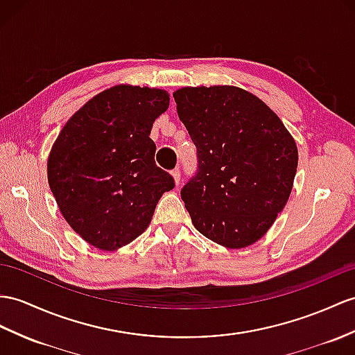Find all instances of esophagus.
<instances>
[{
	"label": "esophagus",
	"instance_id": "1",
	"mask_svg": "<svg viewBox=\"0 0 355 355\" xmlns=\"http://www.w3.org/2000/svg\"><path fill=\"white\" fill-rule=\"evenodd\" d=\"M171 175H173V178H175V182H176V185H179V184H180V180H182V178H180V170H179V168L171 170Z\"/></svg>",
	"mask_w": 355,
	"mask_h": 355
}]
</instances>
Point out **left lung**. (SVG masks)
<instances>
[{
	"mask_svg": "<svg viewBox=\"0 0 355 355\" xmlns=\"http://www.w3.org/2000/svg\"><path fill=\"white\" fill-rule=\"evenodd\" d=\"M173 96L197 148V171L180 189L194 227L227 248L254 244L292 191L295 141L270 107L239 87H185Z\"/></svg>",
	"mask_w": 355,
	"mask_h": 355,
	"instance_id": "left-lung-1",
	"label": "left lung"
}]
</instances>
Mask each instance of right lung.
Instances as JSON below:
<instances>
[{"instance_id": "right-lung-1", "label": "right lung", "mask_w": 355, "mask_h": 355, "mask_svg": "<svg viewBox=\"0 0 355 355\" xmlns=\"http://www.w3.org/2000/svg\"><path fill=\"white\" fill-rule=\"evenodd\" d=\"M168 93L116 85L69 119L48 159V182L64 220L84 241L116 250L148 229L175 179L155 164L149 137Z\"/></svg>"}]
</instances>
